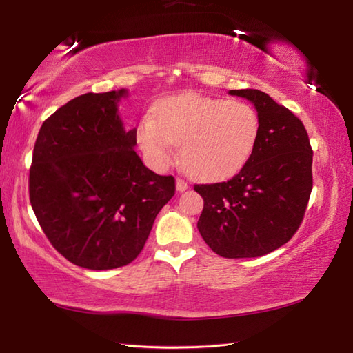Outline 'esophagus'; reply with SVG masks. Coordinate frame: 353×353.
Segmentation results:
<instances>
[{
	"label": "esophagus",
	"instance_id": "34e87169",
	"mask_svg": "<svg viewBox=\"0 0 353 353\" xmlns=\"http://www.w3.org/2000/svg\"><path fill=\"white\" fill-rule=\"evenodd\" d=\"M176 188H177V191H179V192L186 191V190H188V183H186V182L183 181V179L177 177V181H176Z\"/></svg>",
	"mask_w": 353,
	"mask_h": 353
}]
</instances>
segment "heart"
Returning <instances> with one entry per match:
<instances>
[{
	"label": "heart",
	"instance_id": "1",
	"mask_svg": "<svg viewBox=\"0 0 353 353\" xmlns=\"http://www.w3.org/2000/svg\"><path fill=\"white\" fill-rule=\"evenodd\" d=\"M259 132L258 112L250 104L183 94L162 101L154 119H142L137 138L153 167H168L174 145H182L183 167L191 176L220 181L250 159Z\"/></svg>",
	"mask_w": 353,
	"mask_h": 353
}]
</instances>
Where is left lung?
I'll return each instance as SVG.
<instances>
[{
    "label": "left lung",
    "instance_id": "1",
    "mask_svg": "<svg viewBox=\"0 0 353 353\" xmlns=\"http://www.w3.org/2000/svg\"><path fill=\"white\" fill-rule=\"evenodd\" d=\"M254 104L261 132L250 159L228 182L194 185L203 197L197 228L223 258H256L288 243L312 191V148L303 123L258 89H235Z\"/></svg>",
    "mask_w": 353,
    "mask_h": 353
}]
</instances>
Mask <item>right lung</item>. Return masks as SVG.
Returning a JSON list of instances; mask_svg holds the SVG:
<instances>
[{"mask_svg": "<svg viewBox=\"0 0 353 353\" xmlns=\"http://www.w3.org/2000/svg\"><path fill=\"white\" fill-rule=\"evenodd\" d=\"M125 89L88 92L45 119L28 176L30 203L51 245L72 264L112 270L138 258L156 215L176 192L134 152L118 101Z\"/></svg>", "mask_w": 353, "mask_h": 353, "instance_id": "right-lung-1", "label": "right lung"}]
</instances>
